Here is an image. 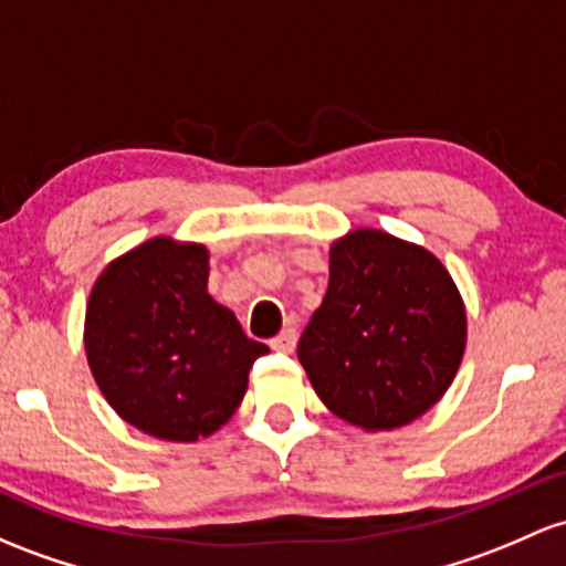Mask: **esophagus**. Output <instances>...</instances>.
Masks as SVG:
<instances>
[{"mask_svg": "<svg viewBox=\"0 0 566 566\" xmlns=\"http://www.w3.org/2000/svg\"><path fill=\"white\" fill-rule=\"evenodd\" d=\"M297 346V331L295 327H287V331H282L276 335V338H271V349L276 352H295Z\"/></svg>", "mask_w": 566, "mask_h": 566, "instance_id": "obj_1", "label": "esophagus"}]
</instances>
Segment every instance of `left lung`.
<instances>
[{
    "instance_id": "left-lung-1",
    "label": "left lung",
    "mask_w": 566,
    "mask_h": 566,
    "mask_svg": "<svg viewBox=\"0 0 566 566\" xmlns=\"http://www.w3.org/2000/svg\"><path fill=\"white\" fill-rule=\"evenodd\" d=\"M464 340V303L443 263L363 228L333 244L331 284L297 359L335 416L378 432L430 411L454 381Z\"/></svg>"
}]
</instances>
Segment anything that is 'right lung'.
<instances>
[{
  "label": "right lung",
  "mask_w": 566,
  "mask_h": 566,
  "mask_svg": "<svg viewBox=\"0 0 566 566\" xmlns=\"http://www.w3.org/2000/svg\"><path fill=\"white\" fill-rule=\"evenodd\" d=\"M201 244L150 239L112 260L91 290L85 354L107 402L136 430L192 443L220 430L269 346L207 293Z\"/></svg>",
  "instance_id": "right-lung-1"
}]
</instances>
